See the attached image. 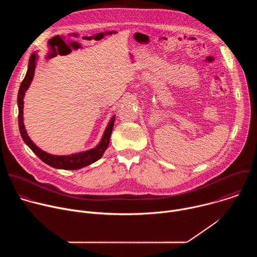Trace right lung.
I'll use <instances>...</instances> for the list:
<instances>
[{
    "instance_id": "1",
    "label": "right lung",
    "mask_w": 257,
    "mask_h": 257,
    "mask_svg": "<svg viewBox=\"0 0 257 257\" xmlns=\"http://www.w3.org/2000/svg\"><path fill=\"white\" fill-rule=\"evenodd\" d=\"M36 59H38V56H36L35 53L31 54L29 58V63H28V69L26 72V75L21 82L19 91H18V97H17V102H18V125H19V130L22 139L24 142L29 146L30 150L38 156L44 163L47 165L56 168V169H63V170H77L81 169L83 167H86L97 160H99L105 150L107 149L108 143H109V138H111V134L113 131L114 127V122H115V116L112 117L111 121H109L107 127L105 128V131L103 133V136L100 140V142L95 146L94 149L89 150L84 153H79L75 155H71V156H53L50 154H47L46 152L42 151L36 146L29 136L26 133L24 123H23V98L25 95V91L28 89L33 75H34V70H35V65H36Z\"/></svg>"
}]
</instances>
